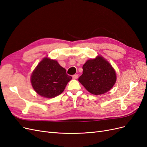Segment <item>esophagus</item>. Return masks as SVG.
<instances>
[{"label":"esophagus","instance_id":"1","mask_svg":"<svg viewBox=\"0 0 147 147\" xmlns=\"http://www.w3.org/2000/svg\"><path fill=\"white\" fill-rule=\"evenodd\" d=\"M73 78L74 79H78V74H74V75L73 76Z\"/></svg>","mask_w":147,"mask_h":147}]
</instances>
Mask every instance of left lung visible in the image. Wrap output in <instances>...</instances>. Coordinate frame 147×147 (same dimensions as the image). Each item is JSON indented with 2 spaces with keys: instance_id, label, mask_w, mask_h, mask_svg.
<instances>
[{
  "instance_id": "left-lung-1",
  "label": "left lung",
  "mask_w": 147,
  "mask_h": 147,
  "mask_svg": "<svg viewBox=\"0 0 147 147\" xmlns=\"http://www.w3.org/2000/svg\"><path fill=\"white\" fill-rule=\"evenodd\" d=\"M79 81L87 90L95 95L109 91L117 80L115 71L101 55L88 60L83 67Z\"/></svg>"
}]
</instances>
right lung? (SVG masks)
<instances>
[{"label":"right lung","instance_id":"add662e5","mask_svg":"<svg viewBox=\"0 0 147 147\" xmlns=\"http://www.w3.org/2000/svg\"><path fill=\"white\" fill-rule=\"evenodd\" d=\"M71 79L57 61L45 57L33 71L30 80L34 90L39 95L52 98L62 93Z\"/></svg>","mask_w":147,"mask_h":147}]
</instances>
